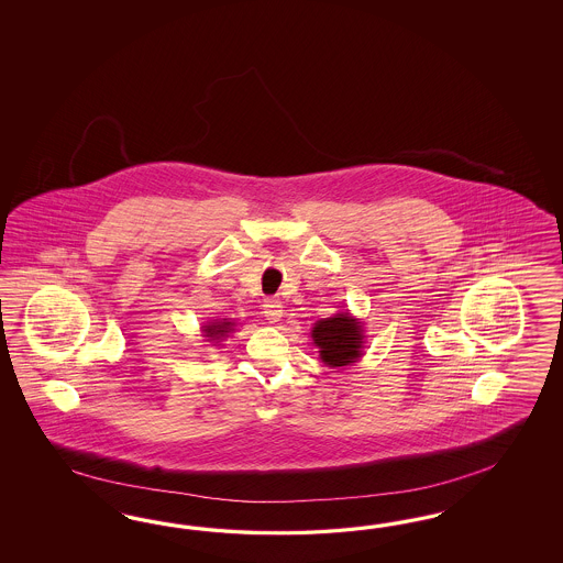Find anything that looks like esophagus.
<instances>
[{"instance_id":"34e87169","label":"esophagus","mask_w":563,"mask_h":563,"mask_svg":"<svg viewBox=\"0 0 563 563\" xmlns=\"http://www.w3.org/2000/svg\"><path fill=\"white\" fill-rule=\"evenodd\" d=\"M264 316H266V320H268L271 324H276V322L283 318V303H280L276 297L266 299V301H264Z\"/></svg>"}]
</instances>
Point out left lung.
<instances>
[{"label":"left lung","instance_id":"1","mask_svg":"<svg viewBox=\"0 0 563 563\" xmlns=\"http://www.w3.org/2000/svg\"><path fill=\"white\" fill-rule=\"evenodd\" d=\"M313 344L320 349V358L328 367H344L363 355V328L357 318L349 313H336L320 320L311 330Z\"/></svg>","mask_w":563,"mask_h":563}]
</instances>
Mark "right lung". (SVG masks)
I'll return each mask as SVG.
<instances>
[{"label": "right lung", "mask_w": 563, "mask_h": 563, "mask_svg": "<svg viewBox=\"0 0 563 563\" xmlns=\"http://www.w3.org/2000/svg\"><path fill=\"white\" fill-rule=\"evenodd\" d=\"M233 322H229V320H214V322H208V324L202 328V332H205L206 339L212 342H219L233 330Z\"/></svg>", "instance_id": "add662e5"}]
</instances>
